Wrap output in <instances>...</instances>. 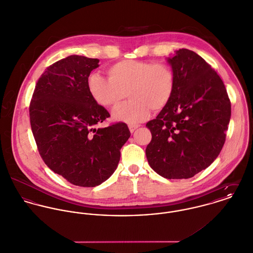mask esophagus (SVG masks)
<instances>
[{"label":"esophagus","mask_w":253,"mask_h":253,"mask_svg":"<svg viewBox=\"0 0 253 253\" xmlns=\"http://www.w3.org/2000/svg\"><path fill=\"white\" fill-rule=\"evenodd\" d=\"M139 127H140V125H138V124H130L129 125V130H130L131 133H134L136 131V129H138Z\"/></svg>","instance_id":"34e87169"}]
</instances>
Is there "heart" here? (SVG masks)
Here are the masks:
<instances>
[{"label":"heart","instance_id":"obj_1","mask_svg":"<svg viewBox=\"0 0 253 253\" xmlns=\"http://www.w3.org/2000/svg\"><path fill=\"white\" fill-rule=\"evenodd\" d=\"M108 76L91 74L88 91L98 105L113 111L121 106L128 93L131 100L114 113V118L131 124L146 119L151 109H164L175 87L174 73L165 63L123 60L108 69Z\"/></svg>","mask_w":253,"mask_h":253}]
</instances>
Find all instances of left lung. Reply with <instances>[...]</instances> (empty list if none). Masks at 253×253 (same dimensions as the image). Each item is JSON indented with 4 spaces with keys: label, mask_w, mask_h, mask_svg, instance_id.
Instances as JSON below:
<instances>
[{
    "label": "left lung",
    "mask_w": 253,
    "mask_h": 253,
    "mask_svg": "<svg viewBox=\"0 0 253 253\" xmlns=\"http://www.w3.org/2000/svg\"><path fill=\"white\" fill-rule=\"evenodd\" d=\"M175 87L168 105L146 123L152 139L145 154L153 170L168 179L194 176L219 155L231 117L224 84L189 49L169 57Z\"/></svg>",
    "instance_id": "8db88e82"
}]
</instances>
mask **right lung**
I'll list each match as a JSON object with an SVG mask.
<instances>
[{
  "mask_svg": "<svg viewBox=\"0 0 253 253\" xmlns=\"http://www.w3.org/2000/svg\"><path fill=\"white\" fill-rule=\"evenodd\" d=\"M98 67L99 59L80 55L57 61L39 79L29 109L44 163L83 187L100 185L113 174L120 149L131 136L123 122L97 128L111 116L88 91V77Z\"/></svg>",
  "mask_w": 253,
  "mask_h": 253,
  "instance_id": "obj_1",
  "label": "right lung"
}]
</instances>
